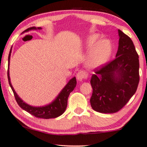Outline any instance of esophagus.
<instances>
[{
    "mask_svg": "<svg viewBox=\"0 0 147 147\" xmlns=\"http://www.w3.org/2000/svg\"><path fill=\"white\" fill-rule=\"evenodd\" d=\"M88 76V74L86 71H85L81 70L78 71V73L76 74V78L77 80L79 81H82L83 80L86 79Z\"/></svg>",
    "mask_w": 147,
    "mask_h": 147,
    "instance_id": "1",
    "label": "esophagus"
}]
</instances>
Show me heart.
<instances>
[{"label":"heart","instance_id":"obj_1","mask_svg":"<svg viewBox=\"0 0 147 147\" xmlns=\"http://www.w3.org/2000/svg\"><path fill=\"white\" fill-rule=\"evenodd\" d=\"M99 39V35H90L87 41V46L92 48L88 57L87 65L91 69L100 67L106 64L112 52V46L108 40H102L96 44ZM96 45H95V44Z\"/></svg>","mask_w":147,"mask_h":147}]
</instances>
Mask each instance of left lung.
Listing matches in <instances>:
<instances>
[{"label": "left lung", "instance_id": "1", "mask_svg": "<svg viewBox=\"0 0 147 147\" xmlns=\"http://www.w3.org/2000/svg\"><path fill=\"white\" fill-rule=\"evenodd\" d=\"M116 58L96 69L90 84L92 108L101 113H115L125 106L138 86L139 57L133 41L119 30Z\"/></svg>", "mask_w": 147, "mask_h": 147}]
</instances>
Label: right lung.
Instances as JSON below:
<instances>
[{
  "label": "right lung",
  "instance_id": "obj_1",
  "mask_svg": "<svg viewBox=\"0 0 147 147\" xmlns=\"http://www.w3.org/2000/svg\"><path fill=\"white\" fill-rule=\"evenodd\" d=\"M41 29V27H37L36 28L35 26L30 27V28H27L24 32H28L30 30H37ZM11 48L8 57V71H7V77H8L9 80V84L13 92L14 96H15V99L16 101H17L18 104L21 108L24 110L25 111L28 112V113L31 114L32 115L35 116V117L37 118H41V119H52V118H57L61 115L64 113L67 108V99L69 95L71 92H72L74 89V88L76 86V77H74L69 81L67 84L65 85V86L61 90V93L59 94V95L56 97V99L52 101L51 104L46 105L44 106H39V107H35L32 106L30 105L27 104L24 101H23L16 92L14 90L13 87L12 86L11 83L10 81V77H9V62H10V57L11 53Z\"/></svg>",
  "mask_w": 147,
  "mask_h": 147
}]
</instances>
